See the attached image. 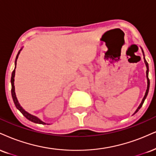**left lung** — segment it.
<instances>
[{"mask_svg": "<svg viewBox=\"0 0 156 156\" xmlns=\"http://www.w3.org/2000/svg\"><path fill=\"white\" fill-rule=\"evenodd\" d=\"M142 52H143V50L142 49ZM143 55H144V63H145L146 67H147V71H146V76H147V90H146L145 94H144V97H143V99H142V100L141 104L140 105V106H139V107H138V108L136 109V111H135L134 114L136 113V112H137L139 111V110H140V109L142 108V105H143V103H144V100H145L146 97H147V94H148V91H149V88H150V80H149V78H148V73H149V67H148V63L147 62V61H146L145 58H144V52H143Z\"/></svg>", "mask_w": 156, "mask_h": 156, "instance_id": "obj_1", "label": "left lung"}]
</instances>
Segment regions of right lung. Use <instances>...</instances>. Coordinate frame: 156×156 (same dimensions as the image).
Returning a JSON list of instances; mask_svg holds the SVG:
<instances>
[{"instance_id": "obj_1", "label": "right lung", "mask_w": 156, "mask_h": 156, "mask_svg": "<svg viewBox=\"0 0 156 156\" xmlns=\"http://www.w3.org/2000/svg\"><path fill=\"white\" fill-rule=\"evenodd\" d=\"M22 49V48L20 51H19L17 55H16V59H15V67H14V70H13V72H12V78H11V83H12V96L13 100H14V105H15V106H16V108H17L20 112H22V115H23L24 117L26 118V119L29 120V121L33 122V123H39V124H46V123H44V121H41V119H39L38 118L36 117V116H35V115H31L30 113H29V112H27V111H25V110H24V109L22 108V107L20 105V103H19L18 100H17V98H16V93H15V89H14L15 69H16V60H17V59H18L19 54H20V51H21ZM47 124H48V123H47Z\"/></svg>"}]
</instances>
